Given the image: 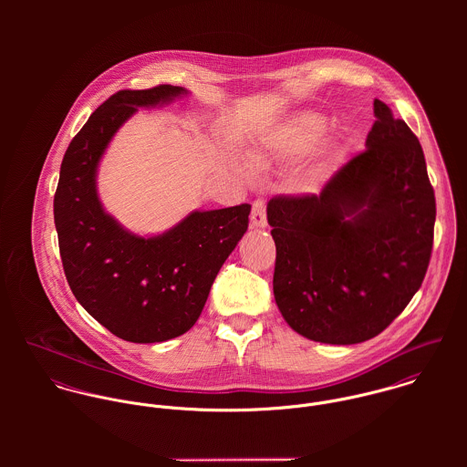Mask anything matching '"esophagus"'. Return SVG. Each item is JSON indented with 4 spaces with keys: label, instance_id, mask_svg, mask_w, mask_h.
<instances>
[{
    "label": "esophagus",
    "instance_id": "34e87169",
    "mask_svg": "<svg viewBox=\"0 0 467 467\" xmlns=\"http://www.w3.org/2000/svg\"><path fill=\"white\" fill-rule=\"evenodd\" d=\"M252 228H265L266 226V206L265 201L257 200L254 202L252 215H250Z\"/></svg>",
    "mask_w": 467,
    "mask_h": 467
}]
</instances>
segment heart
<instances>
[{
  "label": "heart",
  "mask_w": 467,
  "mask_h": 467,
  "mask_svg": "<svg viewBox=\"0 0 467 467\" xmlns=\"http://www.w3.org/2000/svg\"><path fill=\"white\" fill-rule=\"evenodd\" d=\"M326 128V117L315 111H302L293 115L276 134L275 149L285 154H302L306 152L322 134ZM266 150L254 152L250 156V165L255 171H263L267 167Z\"/></svg>",
  "instance_id": "heart-1"
}]
</instances>
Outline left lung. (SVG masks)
Wrapping results in <instances>:
<instances>
[{
  "mask_svg": "<svg viewBox=\"0 0 467 467\" xmlns=\"http://www.w3.org/2000/svg\"><path fill=\"white\" fill-rule=\"evenodd\" d=\"M365 150L320 196L267 202L275 302L307 339L352 345L385 331L419 291L431 257L435 194L422 147L374 100Z\"/></svg>",
  "mask_w": 467,
  "mask_h": 467,
  "instance_id": "obj_1",
  "label": "left lung"
}]
</instances>
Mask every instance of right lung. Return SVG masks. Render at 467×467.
<instances>
[{"label": "right lung", "instance_id": "add662e5", "mask_svg": "<svg viewBox=\"0 0 467 467\" xmlns=\"http://www.w3.org/2000/svg\"><path fill=\"white\" fill-rule=\"evenodd\" d=\"M182 86L122 89L71 140L61 163L54 219L63 267L78 304L133 343L167 341L200 318L210 287L248 230L250 204L194 210L171 230L141 237L109 215L97 192L100 160L138 108L171 104Z\"/></svg>", "mask_w": 467, "mask_h": 467}]
</instances>
